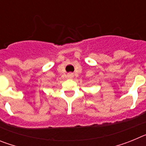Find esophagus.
<instances>
[{"label": "esophagus", "instance_id": "34e87169", "mask_svg": "<svg viewBox=\"0 0 146 146\" xmlns=\"http://www.w3.org/2000/svg\"><path fill=\"white\" fill-rule=\"evenodd\" d=\"M67 77H69V78H70V79H72V77H74V75H73V74H72V73H69V74H68Z\"/></svg>", "mask_w": 146, "mask_h": 146}]
</instances>
